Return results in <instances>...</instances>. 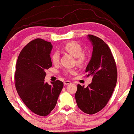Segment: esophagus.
Segmentation results:
<instances>
[{
    "label": "esophagus",
    "mask_w": 134,
    "mask_h": 134,
    "mask_svg": "<svg viewBox=\"0 0 134 134\" xmlns=\"http://www.w3.org/2000/svg\"><path fill=\"white\" fill-rule=\"evenodd\" d=\"M71 82L70 81H68V80H66V81H64V85H69V84H71Z\"/></svg>",
    "instance_id": "esophagus-1"
}]
</instances>
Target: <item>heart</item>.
I'll return each instance as SVG.
<instances>
[{
    "instance_id": "obj_1",
    "label": "heart",
    "mask_w": 134,
    "mask_h": 134,
    "mask_svg": "<svg viewBox=\"0 0 134 134\" xmlns=\"http://www.w3.org/2000/svg\"><path fill=\"white\" fill-rule=\"evenodd\" d=\"M63 49L68 52L71 55H73L76 59V63L78 65L81 66L85 64L87 59V56L83 52L82 47L80 44L75 41H70L66 43L63 46ZM51 59L52 62L54 64H58L59 61V54L58 51H54L51 54ZM75 71L74 70L68 69L64 71L65 75H71L75 73Z\"/></svg>"
}]
</instances>
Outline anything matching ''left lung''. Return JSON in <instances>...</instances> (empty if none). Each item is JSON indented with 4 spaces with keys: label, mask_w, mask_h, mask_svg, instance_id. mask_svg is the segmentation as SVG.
Here are the masks:
<instances>
[{
    "label": "left lung",
    "mask_w": 134,
    "mask_h": 134,
    "mask_svg": "<svg viewBox=\"0 0 134 134\" xmlns=\"http://www.w3.org/2000/svg\"><path fill=\"white\" fill-rule=\"evenodd\" d=\"M93 44L91 60L86 68L92 82L86 87L78 84L75 98L78 108L85 114L100 111L109 101L117 80L116 63L108 46L97 36L88 34Z\"/></svg>",
    "instance_id": "1"
}]
</instances>
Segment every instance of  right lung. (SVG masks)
Masks as SVG:
<instances>
[{"instance_id": "1", "label": "right lung", "mask_w": 134, "mask_h": 134, "mask_svg": "<svg viewBox=\"0 0 134 134\" xmlns=\"http://www.w3.org/2000/svg\"><path fill=\"white\" fill-rule=\"evenodd\" d=\"M53 45L42 39L31 41L20 51L14 75L15 88L25 105L40 116L54 109L63 88L59 80L49 85L44 81L46 70L52 66L50 53Z\"/></svg>"}]
</instances>
